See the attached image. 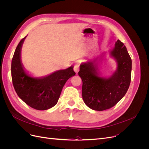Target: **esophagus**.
Returning a JSON list of instances; mask_svg holds the SVG:
<instances>
[{"label": "esophagus", "instance_id": "1", "mask_svg": "<svg viewBox=\"0 0 149 149\" xmlns=\"http://www.w3.org/2000/svg\"><path fill=\"white\" fill-rule=\"evenodd\" d=\"M74 71L76 72V73H78V71L79 70V64H76L74 66Z\"/></svg>", "mask_w": 149, "mask_h": 149}]
</instances>
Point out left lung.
Instances as JSON below:
<instances>
[{
    "label": "left lung",
    "mask_w": 149,
    "mask_h": 149,
    "mask_svg": "<svg viewBox=\"0 0 149 149\" xmlns=\"http://www.w3.org/2000/svg\"><path fill=\"white\" fill-rule=\"evenodd\" d=\"M110 54L118 63V68L108 78L100 76L96 60L80 65L78 75L83 81V100L95 111L114 106L125 96L131 80L132 60L124 43L118 40Z\"/></svg>",
    "instance_id": "obj_1"
}]
</instances>
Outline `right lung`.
<instances>
[{
	"mask_svg": "<svg viewBox=\"0 0 149 149\" xmlns=\"http://www.w3.org/2000/svg\"><path fill=\"white\" fill-rule=\"evenodd\" d=\"M26 37L15 49L12 60L11 73L13 87L17 95L26 104L37 110L50 109L58 102L67 80L76 74L73 67L58 70L43 78L31 77L22 64L20 53Z\"/></svg>",
	"mask_w": 149,
	"mask_h": 149,
	"instance_id": "obj_1",
	"label": "right lung"
}]
</instances>
